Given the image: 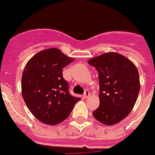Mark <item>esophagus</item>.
I'll return each instance as SVG.
<instances>
[{"mask_svg": "<svg viewBox=\"0 0 155 155\" xmlns=\"http://www.w3.org/2000/svg\"><path fill=\"white\" fill-rule=\"evenodd\" d=\"M89 96H90V92H89L88 91H85V93H84V99H87V98H88Z\"/></svg>", "mask_w": 155, "mask_h": 155, "instance_id": "34e87169", "label": "esophagus"}]
</instances>
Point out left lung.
<instances>
[{"label": "left lung", "mask_w": 155, "mask_h": 155, "mask_svg": "<svg viewBox=\"0 0 155 155\" xmlns=\"http://www.w3.org/2000/svg\"><path fill=\"white\" fill-rule=\"evenodd\" d=\"M99 73V106L93 111L95 119L105 125L121 122L130 114L140 91L136 66L117 52H106L87 61Z\"/></svg>", "instance_id": "1"}]
</instances>
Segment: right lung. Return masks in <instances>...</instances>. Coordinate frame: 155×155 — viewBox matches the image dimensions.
Segmentation results:
<instances>
[{"instance_id": "add662e5", "label": "right lung", "mask_w": 155, "mask_h": 155, "mask_svg": "<svg viewBox=\"0 0 155 155\" xmlns=\"http://www.w3.org/2000/svg\"><path fill=\"white\" fill-rule=\"evenodd\" d=\"M74 59L56 48L39 51L25 67L21 93L28 108L39 121L56 125L70 115L80 99L68 92V84L63 77V68Z\"/></svg>"}]
</instances>
